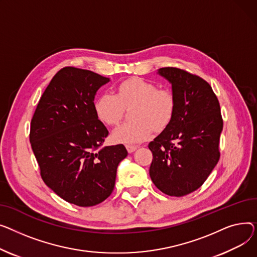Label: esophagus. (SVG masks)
Listing matches in <instances>:
<instances>
[{
	"mask_svg": "<svg viewBox=\"0 0 257 257\" xmlns=\"http://www.w3.org/2000/svg\"><path fill=\"white\" fill-rule=\"evenodd\" d=\"M138 148V146L137 145H132V144H127L126 145V149H127V152L130 153V154H132V153H134L136 149Z\"/></svg>",
	"mask_w": 257,
	"mask_h": 257,
	"instance_id": "esophagus-1",
	"label": "esophagus"
}]
</instances>
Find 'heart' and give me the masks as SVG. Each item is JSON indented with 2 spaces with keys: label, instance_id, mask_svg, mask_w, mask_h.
<instances>
[{
  "label": "heart",
  "instance_id": "1",
  "mask_svg": "<svg viewBox=\"0 0 257 257\" xmlns=\"http://www.w3.org/2000/svg\"><path fill=\"white\" fill-rule=\"evenodd\" d=\"M131 111L132 121L119 125L113 132L117 143L135 144L147 140L156 132L167 126L174 115L175 97L168 89H161L157 84L141 79L130 78L120 82L116 94L104 92L94 101V111L100 121L116 125L123 117L125 108Z\"/></svg>",
  "mask_w": 257,
  "mask_h": 257
}]
</instances>
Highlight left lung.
<instances>
[{"label":"left lung","instance_id":"left-lung-1","mask_svg":"<svg viewBox=\"0 0 257 257\" xmlns=\"http://www.w3.org/2000/svg\"><path fill=\"white\" fill-rule=\"evenodd\" d=\"M159 72L172 84L175 111L148 144L153 153L149 175L164 194L182 197L199 189L217 165L223 119L217 95L205 80L177 67Z\"/></svg>","mask_w":257,"mask_h":257}]
</instances>
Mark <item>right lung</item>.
<instances>
[{
	"label": "right lung",
	"instance_id": "right-lung-1",
	"mask_svg": "<svg viewBox=\"0 0 257 257\" xmlns=\"http://www.w3.org/2000/svg\"><path fill=\"white\" fill-rule=\"evenodd\" d=\"M109 78L66 66L44 90L30 127V142L43 182L78 206L107 199L124 145L102 146L109 132L94 111V95Z\"/></svg>",
	"mask_w": 257,
	"mask_h": 257
}]
</instances>
